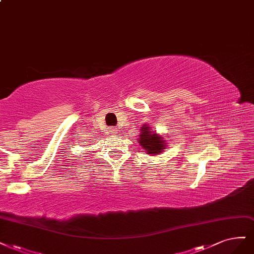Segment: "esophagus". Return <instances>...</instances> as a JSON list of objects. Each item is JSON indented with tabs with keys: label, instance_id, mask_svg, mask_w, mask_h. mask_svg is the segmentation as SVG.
Segmentation results:
<instances>
[{
	"label": "esophagus",
	"instance_id": "obj_1",
	"mask_svg": "<svg viewBox=\"0 0 254 254\" xmlns=\"http://www.w3.org/2000/svg\"><path fill=\"white\" fill-rule=\"evenodd\" d=\"M109 132H110V134H112V135H113V134H116V133H117V130H116V128H111Z\"/></svg>",
	"mask_w": 254,
	"mask_h": 254
}]
</instances>
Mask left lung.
Segmentation results:
<instances>
[{
    "mask_svg": "<svg viewBox=\"0 0 254 254\" xmlns=\"http://www.w3.org/2000/svg\"><path fill=\"white\" fill-rule=\"evenodd\" d=\"M139 131H141V134H139L138 143L141 147H143L147 154H159L166 149L167 146H166L163 136L155 133L154 131H151L150 127H148L147 124L143 125Z\"/></svg>",
    "mask_w": 254,
    "mask_h": 254,
    "instance_id": "left-lung-1",
    "label": "left lung"
}]
</instances>
